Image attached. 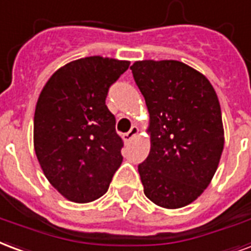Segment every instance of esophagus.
Listing matches in <instances>:
<instances>
[{
  "instance_id": "esophagus-1",
  "label": "esophagus",
  "mask_w": 251,
  "mask_h": 251,
  "mask_svg": "<svg viewBox=\"0 0 251 251\" xmlns=\"http://www.w3.org/2000/svg\"><path fill=\"white\" fill-rule=\"evenodd\" d=\"M137 133H139V128H137L136 126H132V128H131L127 133H124L123 135V140L126 141V143H129L132 139H135V137L137 136Z\"/></svg>"
}]
</instances>
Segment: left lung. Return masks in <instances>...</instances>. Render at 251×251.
<instances>
[{"mask_svg": "<svg viewBox=\"0 0 251 251\" xmlns=\"http://www.w3.org/2000/svg\"><path fill=\"white\" fill-rule=\"evenodd\" d=\"M133 79L150 112L151 151L139 175L144 195L165 209L202 195L224 151L217 94L208 78L178 61H137Z\"/></svg>", "mask_w": 251, "mask_h": 251, "instance_id": "8db88e82", "label": "left lung"}]
</instances>
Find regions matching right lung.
<instances>
[{
	"label": "right lung",
	"mask_w": 251,
	"mask_h": 251,
	"mask_svg": "<svg viewBox=\"0 0 251 251\" xmlns=\"http://www.w3.org/2000/svg\"><path fill=\"white\" fill-rule=\"evenodd\" d=\"M128 67L114 58H80L56 70L39 94L35 154L49 182L73 202L101 197L123 161V140L105 98Z\"/></svg>",
	"instance_id": "obj_1"
}]
</instances>
